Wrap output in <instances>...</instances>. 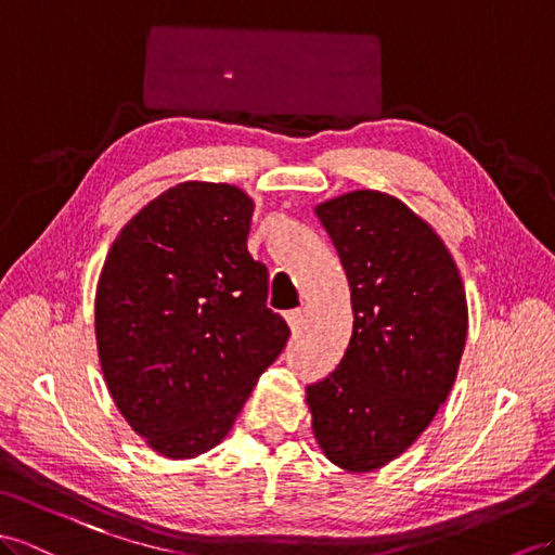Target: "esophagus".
I'll return each instance as SVG.
<instances>
[{
    "mask_svg": "<svg viewBox=\"0 0 555 555\" xmlns=\"http://www.w3.org/2000/svg\"><path fill=\"white\" fill-rule=\"evenodd\" d=\"M286 321H288V325H291V331H293V333H300V331H302V325H305V311H302V309H293V311H288V314H286Z\"/></svg>",
    "mask_w": 555,
    "mask_h": 555,
    "instance_id": "esophagus-1",
    "label": "esophagus"
}]
</instances>
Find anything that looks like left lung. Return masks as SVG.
<instances>
[{
  "label": "left lung",
  "instance_id": "8db88e82",
  "mask_svg": "<svg viewBox=\"0 0 555 555\" xmlns=\"http://www.w3.org/2000/svg\"><path fill=\"white\" fill-rule=\"evenodd\" d=\"M351 288L353 331L335 371L307 387L325 457L375 472L446 403L466 343V293L443 241L399 198L359 190L317 206Z\"/></svg>",
  "mask_w": 555,
  "mask_h": 555
}]
</instances>
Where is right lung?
<instances>
[{
	"label": "right lung",
	"instance_id": "add662e5",
	"mask_svg": "<svg viewBox=\"0 0 555 555\" xmlns=\"http://www.w3.org/2000/svg\"><path fill=\"white\" fill-rule=\"evenodd\" d=\"M250 196L180 182L129 220L95 291V343L119 413L147 446L190 460L230 434L291 328L248 253Z\"/></svg>",
	"mask_w": 555,
	"mask_h": 555
}]
</instances>
